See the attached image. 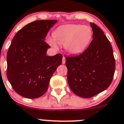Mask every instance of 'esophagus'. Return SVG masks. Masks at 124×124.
I'll return each instance as SVG.
<instances>
[{"label": "esophagus", "mask_w": 124, "mask_h": 124, "mask_svg": "<svg viewBox=\"0 0 124 124\" xmlns=\"http://www.w3.org/2000/svg\"><path fill=\"white\" fill-rule=\"evenodd\" d=\"M65 63V59L64 57H63V59H62V64H64Z\"/></svg>", "instance_id": "esophagus-1"}]
</instances>
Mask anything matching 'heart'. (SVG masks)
Returning <instances> with one entry per match:
<instances>
[{
	"instance_id": "obj_1",
	"label": "heart",
	"mask_w": 124,
	"mask_h": 124,
	"mask_svg": "<svg viewBox=\"0 0 124 124\" xmlns=\"http://www.w3.org/2000/svg\"><path fill=\"white\" fill-rule=\"evenodd\" d=\"M93 36L91 28L81 24H69L60 27L54 33V38L58 44L65 46L69 54L76 55L83 52L89 45ZM53 46L57 47L55 42L50 39Z\"/></svg>"
}]
</instances>
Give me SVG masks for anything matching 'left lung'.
<instances>
[{
	"mask_svg": "<svg viewBox=\"0 0 124 124\" xmlns=\"http://www.w3.org/2000/svg\"><path fill=\"white\" fill-rule=\"evenodd\" d=\"M93 40L78 56L65 57L67 81L72 91L88 98L108 88L113 79L115 61L110 41L101 29L91 23Z\"/></svg>",
	"mask_w": 124,
	"mask_h": 124,
	"instance_id": "8db88e82",
	"label": "left lung"
}]
</instances>
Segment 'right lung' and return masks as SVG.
Instances as JSON below:
<instances>
[{
    "label": "right lung",
    "mask_w": 124,
    "mask_h": 124,
    "mask_svg": "<svg viewBox=\"0 0 124 124\" xmlns=\"http://www.w3.org/2000/svg\"><path fill=\"white\" fill-rule=\"evenodd\" d=\"M57 20H38L26 24L12 39L7 54V77L17 94L27 98L44 94L50 79L62 64V54L46 55L45 41Z\"/></svg>",
    "instance_id": "add662e5"
}]
</instances>
